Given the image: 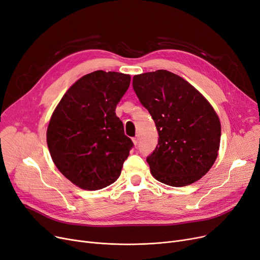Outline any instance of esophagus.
Listing matches in <instances>:
<instances>
[{"label":"esophagus","instance_id":"1","mask_svg":"<svg viewBox=\"0 0 260 260\" xmlns=\"http://www.w3.org/2000/svg\"><path fill=\"white\" fill-rule=\"evenodd\" d=\"M132 140H133V143H134L135 145H137V144H138V142H139V136L134 137Z\"/></svg>","mask_w":260,"mask_h":260}]
</instances>
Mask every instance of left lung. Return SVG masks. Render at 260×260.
Returning a JSON list of instances; mask_svg holds the SVG:
<instances>
[{
	"instance_id": "left-lung-1",
	"label": "left lung",
	"mask_w": 260,
	"mask_h": 260,
	"mask_svg": "<svg viewBox=\"0 0 260 260\" xmlns=\"http://www.w3.org/2000/svg\"><path fill=\"white\" fill-rule=\"evenodd\" d=\"M133 87L159 135L146 158L153 177L172 187L193 184L219 154L221 123L216 110L198 89L167 70L135 75Z\"/></svg>"
}]
</instances>
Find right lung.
Here are the masks:
<instances>
[{
    "instance_id": "add662e5",
    "label": "right lung",
    "mask_w": 260,
    "mask_h": 260,
    "mask_svg": "<svg viewBox=\"0 0 260 260\" xmlns=\"http://www.w3.org/2000/svg\"><path fill=\"white\" fill-rule=\"evenodd\" d=\"M129 84V74L91 72L67 90L53 111L47 129L51 157L81 189H103L121 174L133 142L115 111Z\"/></svg>"
}]
</instances>
